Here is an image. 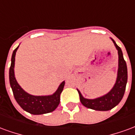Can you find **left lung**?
<instances>
[{
    "instance_id": "1",
    "label": "left lung",
    "mask_w": 135,
    "mask_h": 135,
    "mask_svg": "<svg viewBox=\"0 0 135 135\" xmlns=\"http://www.w3.org/2000/svg\"><path fill=\"white\" fill-rule=\"evenodd\" d=\"M111 40L118 50L119 55V68L117 78L113 88L108 93L95 99L85 98L79 90H77L82 104L85 107L95 110H109L116 106L122 100L124 95L126 85L127 82V67L126 61L123 57L122 49L116 45V42L113 39L111 38Z\"/></svg>"
}]
</instances>
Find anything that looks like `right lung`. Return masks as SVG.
Returning <instances> with one entry per match:
<instances>
[{"label":"right lung","mask_w":135,"mask_h":135,"mask_svg":"<svg viewBox=\"0 0 135 135\" xmlns=\"http://www.w3.org/2000/svg\"><path fill=\"white\" fill-rule=\"evenodd\" d=\"M18 47L19 46L13 50L9 69V81L14 98L23 110L31 114L40 115L52 112L60 103V95L63 91L65 82H62L57 90L50 95L35 96L25 92L18 84L14 76L15 56Z\"/></svg>","instance_id":"1"}]
</instances>
